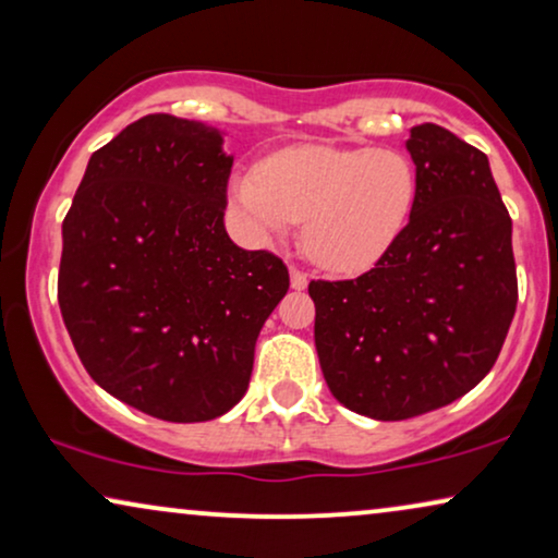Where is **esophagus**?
<instances>
[{
  "mask_svg": "<svg viewBox=\"0 0 558 558\" xmlns=\"http://www.w3.org/2000/svg\"><path fill=\"white\" fill-rule=\"evenodd\" d=\"M289 281H292V289H304L307 287V274L292 266V269H289Z\"/></svg>",
  "mask_w": 558,
  "mask_h": 558,
  "instance_id": "obj_1",
  "label": "esophagus"
}]
</instances>
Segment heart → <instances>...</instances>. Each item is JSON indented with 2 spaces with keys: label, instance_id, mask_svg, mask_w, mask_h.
<instances>
[{
  "label": "heart",
  "instance_id": "heart-1",
  "mask_svg": "<svg viewBox=\"0 0 558 558\" xmlns=\"http://www.w3.org/2000/svg\"><path fill=\"white\" fill-rule=\"evenodd\" d=\"M235 223L258 243L304 223V248L319 266L357 274L376 266L407 228L416 172L401 151L292 144L228 182Z\"/></svg>",
  "mask_w": 558,
  "mask_h": 558
}]
</instances>
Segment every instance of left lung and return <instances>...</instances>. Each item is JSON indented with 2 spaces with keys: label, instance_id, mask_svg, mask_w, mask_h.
I'll return each mask as SVG.
<instances>
[{
  "label": "left lung",
  "instance_id": "8db88e82",
  "mask_svg": "<svg viewBox=\"0 0 558 558\" xmlns=\"http://www.w3.org/2000/svg\"><path fill=\"white\" fill-rule=\"evenodd\" d=\"M416 203L391 251L348 281H310L319 368L355 414L401 422L472 391L513 323V223L483 151L411 129Z\"/></svg>",
  "mask_w": 558,
  "mask_h": 558
}]
</instances>
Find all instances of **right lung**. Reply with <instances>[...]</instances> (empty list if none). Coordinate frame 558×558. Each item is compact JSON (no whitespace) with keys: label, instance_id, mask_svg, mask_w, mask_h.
<instances>
[{"label":"right lung","instance_id":"add662e5","mask_svg":"<svg viewBox=\"0 0 558 558\" xmlns=\"http://www.w3.org/2000/svg\"><path fill=\"white\" fill-rule=\"evenodd\" d=\"M231 167L216 126L149 113L90 155L63 220L58 302L75 353L162 422H210L243 399L289 289L279 256L228 239Z\"/></svg>","mask_w":558,"mask_h":558}]
</instances>
